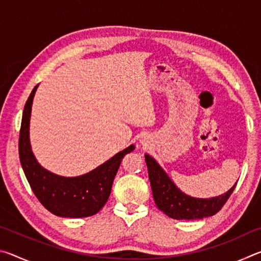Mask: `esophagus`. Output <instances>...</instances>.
I'll list each match as a JSON object with an SVG mask.
<instances>
[{
	"label": "esophagus",
	"instance_id": "obj_1",
	"mask_svg": "<svg viewBox=\"0 0 261 261\" xmlns=\"http://www.w3.org/2000/svg\"><path fill=\"white\" fill-rule=\"evenodd\" d=\"M140 143L143 144V145L146 144V138H143V139H141V140H140Z\"/></svg>",
	"mask_w": 261,
	"mask_h": 261
}]
</instances>
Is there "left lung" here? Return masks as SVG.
Segmentation results:
<instances>
[{"mask_svg":"<svg viewBox=\"0 0 261 261\" xmlns=\"http://www.w3.org/2000/svg\"><path fill=\"white\" fill-rule=\"evenodd\" d=\"M148 177L158 208L175 220H200L218 213L230 197L237 182L226 193L212 198H194L180 191L162 167L145 154Z\"/></svg>","mask_w":261,"mask_h":261,"instance_id":"left-lung-1","label":"left lung"}]
</instances>
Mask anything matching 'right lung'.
<instances>
[{"label": "right lung", "instance_id": "obj_1", "mask_svg": "<svg viewBox=\"0 0 261 261\" xmlns=\"http://www.w3.org/2000/svg\"><path fill=\"white\" fill-rule=\"evenodd\" d=\"M38 86L26 101L19 132V159L30 187L39 201L57 216L76 219L94 215L107 202L123 158L134 151L135 145L81 176L65 177L45 169L35 159L30 141L31 112Z\"/></svg>", "mask_w": 261, "mask_h": 261}]
</instances>
